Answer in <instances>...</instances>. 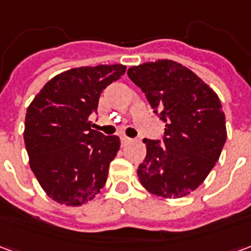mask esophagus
I'll return each instance as SVG.
<instances>
[{
	"label": "esophagus",
	"instance_id": "esophagus-1",
	"mask_svg": "<svg viewBox=\"0 0 251 251\" xmlns=\"http://www.w3.org/2000/svg\"><path fill=\"white\" fill-rule=\"evenodd\" d=\"M121 141H122V144H124V145H127V144L133 142V140H131V138H129V137L122 136V137H121Z\"/></svg>",
	"mask_w": 251,
	"mask_h": 251
}]
</instances>
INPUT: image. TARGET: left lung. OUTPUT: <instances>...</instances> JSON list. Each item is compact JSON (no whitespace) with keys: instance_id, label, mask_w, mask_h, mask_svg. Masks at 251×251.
Instances as JSON below:
<instances>
[{"instance_id":"8db88e82","label":"left lung","mask_w":251,"mask_h":251,"mask_svg":"<svg viewBox=\"0 0 251 251\" xmlns=\"http://www.w3.org/2000/svg\"><path fill=\"white\" fill-rule=\"evenodd\" d=\"M153 113L165 124L163 142L144 138L147 157L137 175L152 194L176 199L199 187L219 160L226 142V118L215 91L174 60L130 67Z\"/></svg>"}]
</instances>
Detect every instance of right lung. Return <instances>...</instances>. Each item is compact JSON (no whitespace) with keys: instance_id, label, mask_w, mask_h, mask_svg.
<instances>
[{"instance_id":"1","label":"right lung","mask_w":251,"mask_h":251,"mask_svg":"<svg viewBox=\"0 0 251 251\" xmlns=\"http://www.w3.org/2000/svg\"><path fill=\"white\" fill-rule=\"evenodd\" d=\"M126 71L122 64L72 68L52 77L26 110L24 141L30 169L52 199L93 200L107 180L120 137L91 129L100 93Z\"/></svg>"}]
</instances>
